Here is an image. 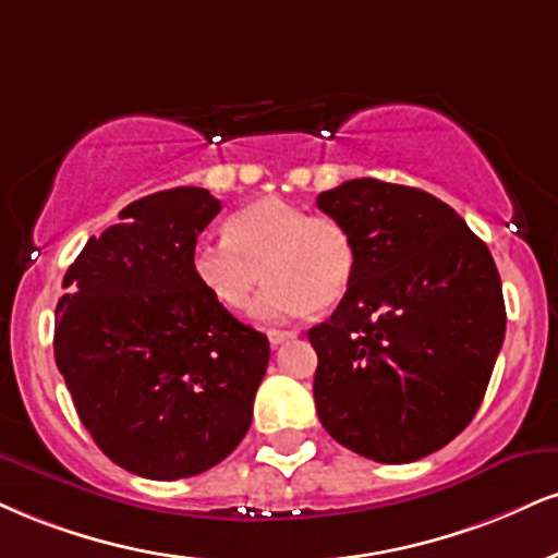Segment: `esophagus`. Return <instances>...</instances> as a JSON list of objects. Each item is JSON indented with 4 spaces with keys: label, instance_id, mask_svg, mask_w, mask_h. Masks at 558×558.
<instances>
[{
    "label": "esophagus",
    "instance_id": "34e87169",
    "mask_svg": "<svg viewBox=\"0 0 558 558\" xmlns=\"http://www.w3.org/2000/svg\"><path fill=\"white\" fill-rule=\"evenodd\" d=\"M291 338H296V332H291V330H267V340H270L272 345L286 343V340H291Z\"/></svg>",
    "mask_w": 558,
    "mask_h": 558
}]
</instances>
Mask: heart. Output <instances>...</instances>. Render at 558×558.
<instances>
[{"mask_svg":"<svg viewBox=\"0 0 558 558\" xmlns=\"http://www.w3.org/2000/svg\"><path fill=\"white\" fill-rule=\"evenodd\" d=\"M355 262V241L340 220L275 197L241 207L226 220V239H199L192 250L194 278L226 312H246L267 275L262 319L338 306L353 286Z\"/></svg>","mask_w":558,"mask_h":558,"instance_id":"b5f03b06","label":"heart"}]
</instances>
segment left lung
<instances>
[{
  "instance_id": "obj_1",
  "label": "left lung",
  "mask_w": 558,
  "mask_h": 558,
  "mask_svg": "<svg viewBox=\"0 0 558 558\" xmlns=\"http://www.w3.org/2000/svg\"><path fill=\"white\" fill-rule=\"evenodd\" d=\"M355 241V278L308 330L314 402L335 441L377 462L436 452L473 421L505 343L488 246L434 194L379 179L322 192Z\"/></svg>"
}]
</instances>
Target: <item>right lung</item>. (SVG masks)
Masks as SVG:
<instances>
[{
	"label": "right lung",
	"instance_id": "1",
	"mask_svg": "<svg viewBox=\"0 0 558 558\" xmlns=\"http://www.w3.org/2000/svg\"><path fill=\"white\" fill-rule=\"evenodd\" d=\"M218 213L199 186L147 194L64 275L53 359L100 452L143 478H190L226 460L250 432L270 361L265 335L192 272Z\"/></svg>",
	"mask_w": 558,
	"mask_h": 558
}]
</instances>
